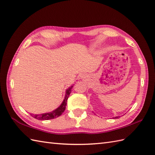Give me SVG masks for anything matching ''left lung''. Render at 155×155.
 Segmentation results:
<instances>
[{
  "label": "left lung",
  "instance_id": "left-lung-1",
  "mask_svg": "<svg viewBox=\"0 0 155 155\" xmlns=\"http://www.w3.org/2000/svg\"><path fill=\"white\" fill-rule=\"evenodd\" d=\"M118 117H114L113 118H118Z\"/></svg>",
  "mask_w": 155,
  "mask_h": 155
}]
</instances>
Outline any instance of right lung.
Masks as SVG:
<instances>
[{
	"label": "right lung",
	"instance_id": "right-lung-1",
	"mask_svg": "<svg viewBox=\"0 0 155 155\" xmlns=\"http://www.w3.org/2000/svg\"><path fill=\"white\" fill-rule=\"evenodd\" d=\"M72 87H73V85H72L71 87H69L68 89L66 90V94H65L64 100L62 101V104L57 108V109H55L52 112H49V113H42V114H31V116L32 117H34L35 118H36V119L42 120L53 119V118H55L57 117H58L59 116H61L65 110L66 106H67V104L68 98L71 93V89L72 88Z\"/></svg>",
	"mask_w": 155,
	"mask_h": 155
}]
</instances>
